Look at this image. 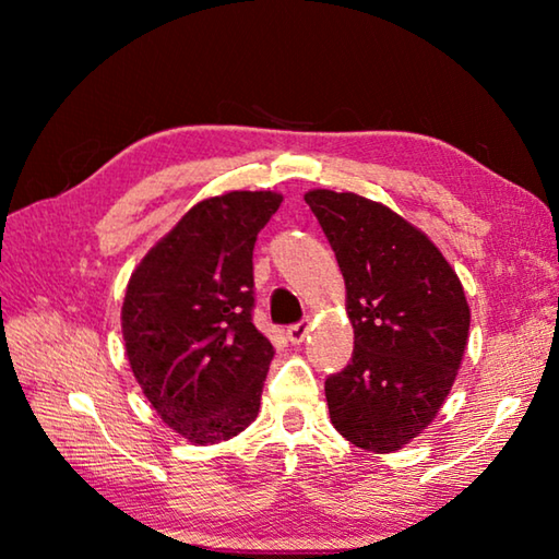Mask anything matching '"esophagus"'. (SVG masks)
<instances>
[{
    "mask_svg": "<svg viewBox=\"0 0 559 559\" xmlns=\"http://www.w3.org/2000/svg\"><path fill=\"white\" fill-rule=\"evenodd\" d=\"M286 337L290 340L293 345H300L302 340L308 337V323H296V325H290V328L286 330Z\"/></svg>",
    "mask_w": 559,
    "mask_h": 559,
    "instance_id": "1",
    "label": "esophagus"
}]
</instances>
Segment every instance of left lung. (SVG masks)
<instances>
[{"instance_id":"obj_1","label":"left lung","mask_w":559,"mask_h":559,"mask_svg":"<svg viewBox=\"0 0 559 559\" xmlns=\"http://www.w3.org/2000/svg\"><path fill=\"white\" fill-rule=\"evenodd\" d=\"M306 202L345 278L355 353L325 380L333 427L355 447L392 453L437 419L468 345L461 281L427 234L355 192L310 189Z\"/></svg>"}]
</instances>
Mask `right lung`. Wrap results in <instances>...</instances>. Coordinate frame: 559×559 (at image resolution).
I'll return each instance as SVG.
<instances>
[{
	"label": "right lung",
	"instance_id": "right-lung-1",
	"mask_svg": "<svg viewBox=\"0 0 559 559\" xmlns=\"http://www.w3.org/2000/svg\"><path fill=\"white\" fill-rule=\"evenodd\" d=\"M278 192L197 202L128 281L120 310L130 370L159 419L210 447L257 419L273 345L251 323L253 243Z\"/></svg>",
	"mask_w": 559,
	"mask_h": 559
}]
</instances>
